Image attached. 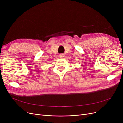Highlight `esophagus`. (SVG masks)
I'll list each match as a JSON object with an SVG mask.
<instances>
[{
	"mask_svg": "<svg viewBox=\"0 0 123 123\" xmlns=\"http://www.w3.org/2000/svg\"><path fill=\"white\" fill-rule=\"evenodd\" d=\"M59 57H61V58H62V57H64V55H63V54H60V55H59Z\"/></svg>",
	"mask_w": 123,
	"mask_h": 123,
	"instance_id": "34e87169",
	"label": "esophagus"
}]
</instances>
